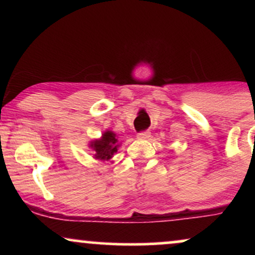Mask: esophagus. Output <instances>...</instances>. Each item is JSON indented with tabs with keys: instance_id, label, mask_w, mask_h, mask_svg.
Here are the masks:
<instances>
[{
	"instance_id": "obj_1",
	"label": "esophagus",
	"mask_w": 255,
	"mask_h": 255,
	"mask_svg": "<svg viewBox=\"0 0 255 255\" xmlns=\"http://www.w3.org/2000/svg\"><path fill=\"white\" fill-rule=\"evenodd\" d=\"M151 135V133L148 130H144V131H140V133H137V137L139 139H148Z\"/></svg>"
}]
</instances>
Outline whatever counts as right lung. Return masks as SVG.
Listing matches in <instances>:
<instances>
[{"instance_id": "1", "label": "right lung", "mask_w": 255, "mask_h": 255, "mask_svg": "<svg viewBox=\"0 0 255 255\" xmlns=\"http://www.w3.org/2000/svg\"><path fill=\"white\" fill-rule=\"evenodd\" d=\"M120 146L116 134L111 130H107L102 134L101 139H96L90 142V147L95 151V159L105 162L111 159L115 152H118Z\"/></svg>"}]
</instances>
